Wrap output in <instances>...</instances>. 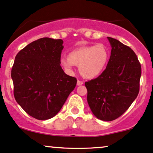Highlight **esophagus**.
<instances>
[{"mask_svg": "<svg viewBox=\"0 0 153 153\" xmlns=\"http://www.w3.org/2000/svg\"><path fill=\"white\" fill-rule=\"evenodd\" d=\"M83 84H84V82H82V81H80V80L77 81V83H76L77 86H81V85H82Z\"/></svg>", "mask_w": 153, "mask_h": 153, "instance_id": "obj_1", "label": "esophagus"}]
</instances>
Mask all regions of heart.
Segmentation results:
<instances>
[{
	"instance_id": "heart-1",
	"label": "heart",
	"mask_w": 153,
	"mask_h": 153,
	"mask_svg": "<svg viewBox=\"0 0 153 153\" xmlns=\"http://www.w3.org/2000/svg\"><path fill=\"white\" fill-rule=\"evenodd\" d=\"M109 60V52L104 45L82 46L74 49L63 56L60 63L65 70L71 71L74 66L79 65V71L82 76L94 79L101 74Z\"/></svg>"
}]
</instances>
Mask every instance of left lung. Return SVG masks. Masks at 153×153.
Wrapping results in <instances>:
<instances>
[{
  "label": "left lung",
  "mask_w": 153,
  "mask_h": 153,
  "mask_svg": "<svg viewBox=\"0 0 153 153\" xmlns=\"http://www.w3.org/2000/svg\"><path fill=\"white\" fill-rule=\"evenodd\" d=\"M111 55L105 71L97 78L85 82L87 102L94 115L112 121L123 114L137 98L141 65L129 46L107 37Z\"/></svg>",
  "instance_id": "obj_1"
}]
</instances>
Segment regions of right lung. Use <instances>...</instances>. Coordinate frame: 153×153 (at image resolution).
<instances>
[{
    "label": "right lung",
    "mask_w": 153,
    "mask_h": 153,
    "mask_svg": "<svg viewBox=\"0 0 153 153\" xmlns=\"http://www.w3.org/2000/svg\"><path fill=\"white\" fill-rule=\"evenodd\" d=\"M62 39L42 38L16 55L11 70L14 97L30 116L39 120L54 117L62 109L76 79L60 66Z\"/></svg>",
    "instance_id": "add662e5"
}]
</instances>
